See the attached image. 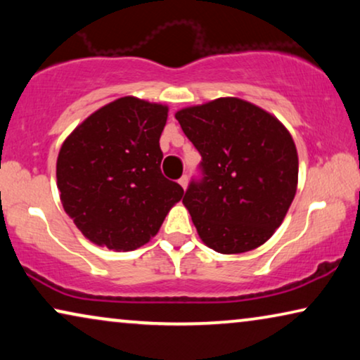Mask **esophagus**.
I'll return each mask as SVG.
<instances>
[{"label": "esophagus", "instance_id": "34e87169", "mask_svg": "<svg viewBox=\"0 0 360 360\" xmlns=\"http://www.w3.org/2000/svg\"><path fill=\"white\" fill-rule=\"evenodd\" d=\"M179 184H180L181 186H184V190H185V188H186V185H188V176H186V175L180 176V179H179Z\"/></svg>", "mask_w": 360, "mask_h": 360}]
</instances>
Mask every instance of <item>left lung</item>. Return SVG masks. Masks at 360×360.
Returning <instances> with one entry per match:
<instances>
[{
  "label": "left lung",
  "mask_w": 360,
  "mask_h": 360,
  "mask_svg": "<svg viewBox=\"0 0 360 360\" xmlns=\"http://www.w3.org/2000/svg\"><path fill=\"white\" fill-rule=\"evenodd\" d=\"M175 117L201 155V179L184 196L201 240L221 254L262 245L297 193L298 154L287 127L239 98L185 108Z\"/></svg>",
  "instance_id": "left-lung-1"
}]
</instances>
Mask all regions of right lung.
I'll use <instances>...</instances> for the list:
<instances>
[{
	"label": "right lung",
	"mask_w": 360,
	"mask_h": 360,
	"mask_svg": "<svg viewBox=\"0 0 360 360\" xmlns=\"http://www.w3.org/2000/svg\"><path fill=\"white\" fill-rule=\"evenodd\" d=\"M167 112L164 105L120 98L88 116L62 144L60 201L91 243L117 252L141 248L184 196L160 172Z\"/></svg>",
	"instance_id": "obj_1"
}]
</instances>
